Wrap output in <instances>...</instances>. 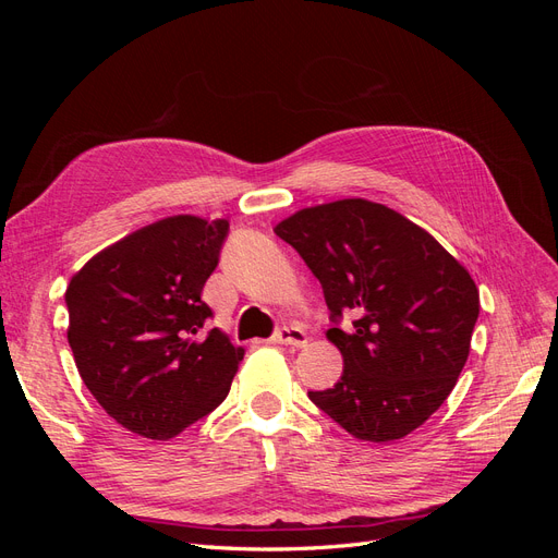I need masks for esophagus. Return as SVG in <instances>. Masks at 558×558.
I'll use <instances>...</instances> for the list:
<instances>
[{"label":"esophagus","instance_id":"esophagus-1","mask_svg":"<svg viewBox=\"0 0 558 558\" xmlns=\"http://www.w3.org/2000/svg\"><path fill=\"white\" fill-rule=\"evenodd\" d=\"M272 342L277 344H291V347H307V332L300 326H283L275 332Z\"/></svg>","mask_w":558,"mask_h":558}]
</instances>
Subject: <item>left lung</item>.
<instances>
[{"instance_id":"left-lung-1","label":"left lung","mask_w":558,"mask_h":558,"mask_svg":"<svg viewBox=\"0 0 558 558\" xmlns=\"http://www.w3.org/2000/svg\"><path fill=\"white\" fill-rule=\"evenodd\" d=\"M275 232L320 281L344 373L310 400L367 442L400 440L440 410L468 361L480 291L433 234L361 197L300 209ZM344 311L354 328H339Z\"/></svg>"}]
</instances>
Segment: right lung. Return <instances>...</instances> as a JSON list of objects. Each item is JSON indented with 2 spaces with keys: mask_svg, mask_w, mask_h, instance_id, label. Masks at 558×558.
<instances>
[{
  "mask_svg": "<svg viewBox=\"0 0 558 558\" xmlns=\"http://www.w3.org/2000/svg\"><path fill=\"white\" fill-rule=\"evenodd\" d=\"M228 221L170 216L99 251L66 286L70 340L83 384L123 428L170 440L214 412L244 359L202 289Z\"/></svg>",
  "mask_w": 558,
  "mask_h": 558,
  "instance_id": "obj_1",
  "label": "right lung"
}]
</instances>
